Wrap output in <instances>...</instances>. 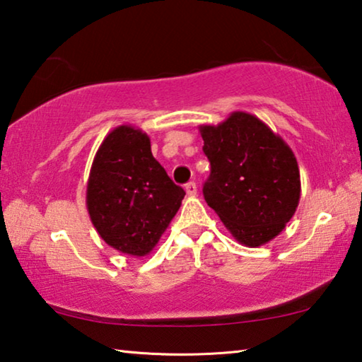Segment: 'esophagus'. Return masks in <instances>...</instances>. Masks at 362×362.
I'll return each mask as SVG.
<instances>
[{"label": "esophagus", "instance_id": "obj_1", "mask_svg": "<svg viewBox=\"0 0 362 362\" xmlns=\"http://www.w3.org/2000/svg\"><path fill=\"white\" fill-rule=\"evenodd\" d=\"M185 192L188 196H196V193H198V187H196L194 182H188L185 185Z\"/></svg>", "mask_w": 362, "mask_h": 362}]
</instances>
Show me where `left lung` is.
Wrapping results in <instances>:
<instances>
[{
    "mask_svg": "<svg viewBox=\"0 0 362 362\" xmlns=\"http://www.w3.org/2000/svg\"><path fill=\"white\" fill-rule=\"evenodd\" d=\"M210 175L204 199L235 240L259 247L284 231L300 198V175L290 146L247 112L199 127Z\"/></svg>",
    "mask_w": 362,
    "mask_h": 362,
    "instance_id": "1",
    "label": "left lung"
}]
</instances>
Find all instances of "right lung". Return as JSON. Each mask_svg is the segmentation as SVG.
I'll list each match as a JSON object with an SVG mask.
<instances>
[{
	"instance_id": "obj_1",
	"label": "right lung",
	"mask_w": 362,
	"mask_h": 362,
	"mask_svg": "<svg viewBox=\"0 0 362 362\" xmlns=\"http://www.w3.org/2000/svg\"><path fill=\"white\" fill-rule=\"evenodd\" d=\"M185 192L153 158L150 137L120 124L104 137L87 182L90 220L107 245L148 255L174 218Z\"/></svg>"
}]
</instances>
